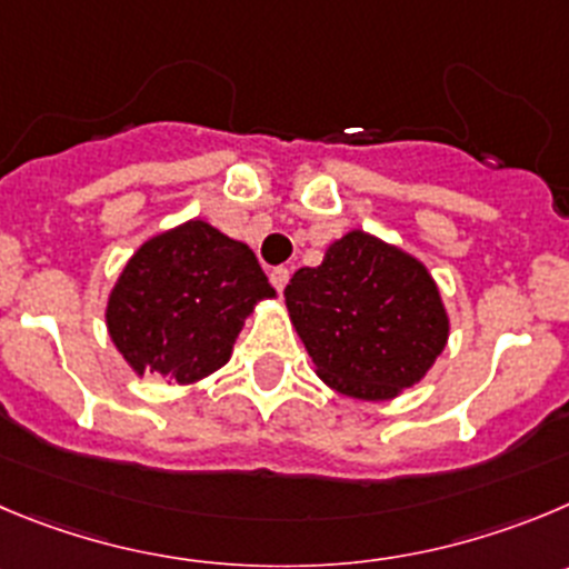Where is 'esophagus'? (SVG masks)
I'll return each instance as SVG.
<instances>
[{
	"instance_id": "34e87169",
	"label": "esophagus",
	"mask_w": 569,
	"mask_h": 569,
	"mask_svg": "<svg viewBox=\"0 0 569 569\" xmlns=\"http://www.w3.org/2000/svg\"><path fill=\"white\" fill-rule=\"evenodd\" d=\"M269 280H272L274 289L283 291L286 283H289V269H286V267H274L272 272H269Z\"/></svg>"
}]
</instances>
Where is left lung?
Wrapping results in <instances>:
<instances>
[{
	"label": "left lung",
	"mask_w": 569,
	"mask_h": 569,
	"mask_svg": "<svg viewBox=\"0 0 569 569\" xmlns=\"http://www.w3.org/2000/svg\"><path fill=\"white\" fill-rule=\"evenodd\" d=\"M291 322L322 381L385 401L423 379L449 337L438 286L412 254L362 230L286 286Z\"/></svg>",
	"instance_id": "8db88e82"
}]
</instances>
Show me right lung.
Here are the masks:
<instances>
[{"label":"right lung","instance_id":"obj_1","mask_svg":"<svg viewBox=\"0 0 569 569\" xmlns=\"http://www.w3.org/2000/svg\"><path fill=\"white\" fill-rule=\"evenodd\" d=\"M274 297L252 249L204 221L151 238L111 289L106 322L137 373L204 379L230 359L254 302Z\"/></svg>","mask_w":569,"mask_h":569}]
</instances>
